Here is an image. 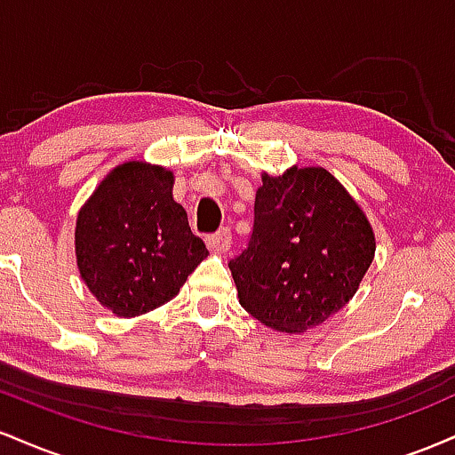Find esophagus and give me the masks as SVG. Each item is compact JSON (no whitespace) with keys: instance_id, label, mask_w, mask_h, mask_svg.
<instances>
[{"instance_id":"esophagus-1","label":"esophagus","mask_w":455,"mask_h":455,"mask_svg":"<svg viewBox=\"0 0 455 455\" xmlns=\"http://www.w3.org/2000/svg\"><path fill=\"white\" fill-rule=\"evenodd\" d=\"M205 242H207V245H210V250H216V252H227V250L231 248L233 237H231V231H228V228H220L218 233L207 235Z\"/></svg>"}]
</instances>
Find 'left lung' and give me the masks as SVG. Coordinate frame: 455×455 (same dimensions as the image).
Here are the masks:
<instances>
[{"label": "left lung", "mask_w": 455, "mask_h": 455, "mask_svg": "<svg viewBox=\"0 0 455 455\" xmlns=\"http://www.w3.org/2000/svg\"><path fill=\"white\" fill-rule=\"evenodd\" d=\"M374 233L321 166L263 177L248 245L228 260L239 304L271 329L301 333L338 312L374 259Z\"/></svg>", "instance_id": "8db88e82"}]
</instances>
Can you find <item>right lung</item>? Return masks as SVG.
I'll return each mask as SVG.
<instances>
[{"instance_id":"1","label":"right lung","mask_w":455,"mask_h":455,"mask_svg":"<svg viewBox=\"0 0 455 455\" xmlns=\"http://www.w3.org/2000/svg\"><path fill=\"white\" fill-rule=\"evenodd\" d=\"M76 263L98 301L139 316L173 299L207 257L173 201V173L145 162L117 166L76 220Z\"/></svg>"}]
</instances>
